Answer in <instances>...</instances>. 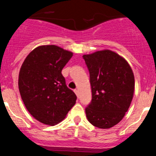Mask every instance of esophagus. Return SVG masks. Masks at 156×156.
<instances>
[{"mask_svg": "<svg viewBox=\"0 0 156 156\" xmlns=\"http://www.w3.org/2000/svg\"><path fill=\"white\" fill-rule=\"evenodd\" d=\"M74 92L76 93V94L77 97L79 98V91H78V90H74Z\"/></svg>", "mask_w": 156, "mask_h": 156, "instance_id": "obj_1", "label": "esophagus"}]
</instances>
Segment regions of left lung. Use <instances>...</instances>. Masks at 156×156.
Segmentation results:
<instances>
[{
    "instance_id": "obj_1",
    "label": "left lung",
    "mask_w": 156,
    "mask_h": 156,
    "mask_svg": "<svg viewBox=\"0 0 156 156\" xmlns=\"http://www.w3.org/2000/svg\"><path fill=\"white\" fill-rule=\"evenodd\" d=\"M90 73L92 99L85 108L88 121L101 129L120 122L134 91V76L127 62L110 50L83 55Z\"/></svg>"
}]
</instances>
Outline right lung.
I'll return each mask as SVG.
<instances>
[{
  "mask_svg": "<svg viewBox=\"0 0 156 156\" xmlns=\"http://www.w3.org/2000/svg\"><path fill=\"white\" fill-rule=\"evenodd\" d=\"M73 53L55 45H43L28 55L19 75V89L28 112L37 120L53 126L76 104V95L67 87L62 70Z\"/></svg>",
  "mask_w": 156,
  "mask_h": 156,
  "instance_id": "obj_1",
  "label": "right lung"
}]
</instances>
